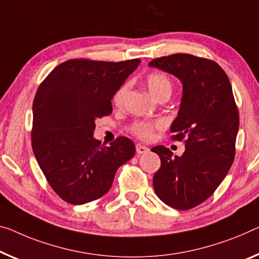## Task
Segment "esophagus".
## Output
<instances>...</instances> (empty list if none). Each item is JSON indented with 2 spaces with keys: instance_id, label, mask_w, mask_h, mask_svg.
<instances>
[{
  "instance_id": "1",
  "label": "esophagus",
  "mask_w": 259,
  "mask_h": 259,
  "mask_svg": "<svg viewBox=\"0 0 259 259\" xmlns=\"http://www.w3.org/2000/svg\"><path fill=\"white\" fill-rule=\"evenodd\" d=\"M148 152H149V148H148V147L142 146V145H137V153H138L139 155H141V154H146V153H148Z\"/></svg>"
}]
</instances>
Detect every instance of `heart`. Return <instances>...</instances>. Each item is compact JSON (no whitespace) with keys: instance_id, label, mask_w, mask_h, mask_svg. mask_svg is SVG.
<instances>
[{"instance_id":"b5f03b06","label":"heart","mask_w":259,"mask_h":259,"mask_svg":"<svg viewBox=\"0 0 259 259\" xmlns=\"http://www.w3.org/2000/svg\"><path fill=\"white\" fill-rule=\"evenodd\" d=\"M146 84L148 88L149 93L155 98H160L162 96H170L171 91H172V82L163 73H152L149 74L146 78ZM130 89L128 83H124V84L119 87V89L116 91L113 96V103L114 105H121L122 102L127 95V91ZM163 126L162 121H134L131 125L130 130L134 135L138 138L142 139V140H150L153 138L154 132Z\"/></svg>"}]
</instances>
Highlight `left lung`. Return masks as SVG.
<instances>
[{
    "label": "left lung",
    "instance_id": "8db88e82",
    "mask_svg": "<svg viewBox=\"0 0 259 259\" xmlns=\"http://www.w3.org/2000/svg\"><path fill=\"white\" fill-rule=\"evenodd\" d=\"M150 67L181 79L182 103L170 131L185 140L182 156L164 146L152 148L161 158L155 193L170 207L188 210L208 199L232 166L240 125L232 84L215 61L177 53L154 59Z\"/></svg>",
    "mask_w": 259,
    "mask_h": 259
}]
</instances>
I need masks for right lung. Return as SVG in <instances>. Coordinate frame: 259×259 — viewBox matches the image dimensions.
<instances>
[{"label":"right lung","instance_id":"1","mask_svg":"<svg viewBox=\"0 0 259 259\" xmlns=\"http://www.w3.org/2000/svg\"><path fill=\"white\" fill-rule=\"evenodd\" d=\"M139 59H71L51 71L33 101L32 149L51 188L62 200L82 205L111 189L114 175L135 154L128 138L110 147L94 138L95 120L112 112L111 99L137 69Z\"/></svg>","mask_w":259,"mask_h":259}]
</instances>
